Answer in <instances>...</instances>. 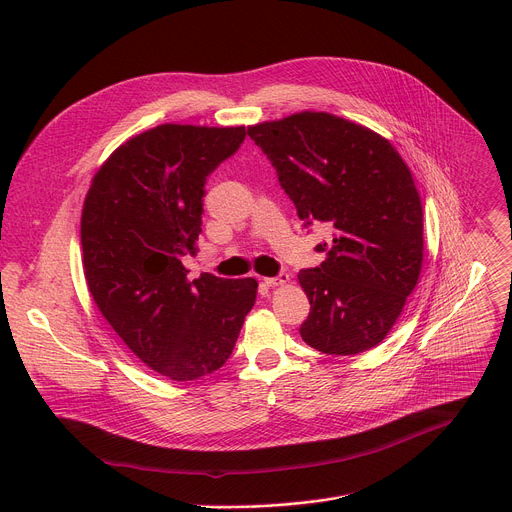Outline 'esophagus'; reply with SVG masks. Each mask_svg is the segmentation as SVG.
Returning a JSON list of instances; mask_svg holds the SVG:
<instances>
[{
	"label": "esophagus",
	"mask_w": 512,
	"mask_h": 512,
	"mask_svg": "<svg viewBox=\"0 0 512 512\" xmlns=\"http://www.w3.org/2000/svg\"><path fill=\"white\" fill-rule=\"evenodd\" d=\"M263 283H265L267 287L285 285V283H289V275H287V273H279V275H275V277H263Z\"/></svg>",
	"instance_id": "34e87169"
}]
</instances>
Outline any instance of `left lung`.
I'll use <instances>...</instances> for the list:
<instances>
[{"label":"left lung","instance_id":"8db88e82","mask_svg":"<svg viewBox=\"0 0 512 512\" xmlns=\"http://www.w3.org/2000/svg\"><path fill=\"white\" fill-rule=\"evenodd\" d=\"M306 225H326V259L298 279L310 300L300 334L312 348L350 356L385 340L417 285L423 210L393 145L369 127L302 111L247 127Z\"/></svg>","mask_w":512,"mask_h":512}]
</instances>
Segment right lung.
Wrapping results in <instances>:
<instances>
[{
  "label": "right lung",
  "mask_w": 512,
  "mask_h": 512,
  "mask_svg": "<svg viewBox=\"0 0 512 512\" xmlns=\"http://www.w3.org/2000/svg\"><path fill=\"white\" fill-rule=\"evenodd\" d=\"M245 127L164 123L105 160L81 216L91 296L127 348L158 375L194 381L229 360L257 279H188L208 174L231 158Z\"/></svg>",
  "instance_id": "right-lung-1"
}]
</instances>
